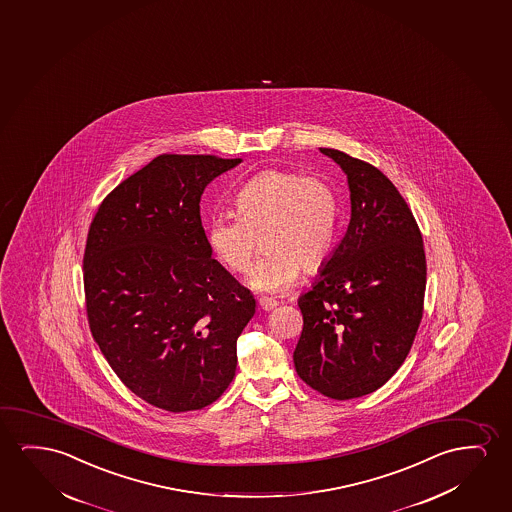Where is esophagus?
I'll use <instances>...</instances> for the list:
<instances>
[{
  "instance_id": "1",
  "label": "esophagus",
  "mask_w": 512,
  "mask_h": 512,
  "mask_svg": "<svg viewBox=\"0 0 512 512\" xmlns=\"http://www.w3.org/2000/svg\"><path fill=\"white\" fill-rule=\"evenodd\" d=\"M258 302H260V307L263 310H272L277 307V300L268 298V296H261V298H258Z\"/></svg>"
}]
</instances>
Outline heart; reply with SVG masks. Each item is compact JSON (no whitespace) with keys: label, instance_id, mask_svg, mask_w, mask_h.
<instances>
[{"label":"heart","instance_id":"1","mask_svg":"<svg viewBox=\"0 0 512 512\" xmlns=\"http://www.w3.org/2000/svg\"><path fill=\"white\" fill-rule=\"evenodd\" d=\"M233 210V219H212L205 238L214 258L237 275L249 272L263 244L267 256L249 277L256 291L282 293L298 281L302 268L314 274L332 258L340 202L323 177L265 170L240 188Z\"/></svg>","mask_w":512,"mask_h":512}]
</instances>
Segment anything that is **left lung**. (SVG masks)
<instances>
[{
	"label": "left lung",
	"instance_id": "8db88e82",
	"mask_svg": "<svg viewBox=\"0 0 512 512\" xmlns=\"http://www.w3.org/2000/svg\"><path fill=\"white\" fill-rule=\"evenodd\" d=\"M351 193L346 235L298 298L303 330L293 361L310 388L333 400L368 395L402 367L423 317V237L393 182L337 149Z\"/></svg>",
	"mask_w": 512,
	"mask_h": 512
}]
</instances>
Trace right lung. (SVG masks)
<instances>
[{"instance_id":"add662e5","label":"right lung","mask_w":512,"mask_h":512,"mask_svg":"<svg viewBox=\"0 0 512 512\" xmlns=\"http://www.w3.org/2000/svg\"><path fill=\"white\" fill-rule=\"evenodd\" d=\"M242 159L161 154L101 202L84 291L96 344L126 388L170 412L216 402L237 370L256 300L212 258L203 191Z\"/></svg>"}]
</instances>
